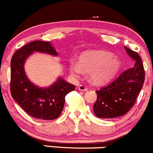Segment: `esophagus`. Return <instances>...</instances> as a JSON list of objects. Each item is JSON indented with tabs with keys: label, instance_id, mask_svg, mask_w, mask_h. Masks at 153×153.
Masks as SVG:
<instances>
[{
	"label": "esophagus",
	"instance_id": "34e87169",
	"mask_svg": "<svg viewBox=\"0 0 153 153\" xmlns=\"http://www.w3.org/2000/svg\"><path fill=\"white\" fill-rule=\"evenodd\" d=\"M78 88H79V91H87V88H86V86H84V85H79V86Z\"/></svg>",
	"mask_w": 153,
	"mask_h": 153
}]
</instances>
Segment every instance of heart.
Returning a JSON list of instances; mask_svg holds the SVG:
<instances>
[{
    "mask_svg": "<svg viewBox=\"0 0 153 153\" xmlns=\"http://www.w3.org/2000/svg\"><path fill=\"white\" fill-rule=\"evenodd\" d=\"M121 61L114 54L105 50H88L79 54L78 62H69L70 72L78 76L83 71L89 73L90 79L96 84H106L118 74Z\"/></svg>",
    "mask_w": 153,
    "mask_h": 153,
    "instance_id": "1",
    "label": "heart"
}]
</instances>
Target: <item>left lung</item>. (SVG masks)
I'll return each instance as SVG.
<instances>
[{
    "instance_id": "1",
    "label": "left lung",
    "mask_w": 153,
    "mask_h": 153,
    "mask_svg": "<svg viewBox=\"0 0 153 153\" xmlns=\"http://www.w3.org/2000/svg\"><path fill=\"white\" fill-rule=\"evenodd\" d=\"M125 50L135 64L123 71L108 85L96 91L97 99L94 112L100 118H113L123 116L135 104L145 81L142 59L137 52L125 46Z\"/></svg>"
}]
</instances>
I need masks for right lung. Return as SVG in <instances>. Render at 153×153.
Here are the masks:
<instances>
[{
	"mask_svg": "<svg viewBox=\"0 0 153 153\" xmlns=\"http://www.w3.org/2000/svg\"><path fill=\"white\" fill-rule=\"evenodd\" d=\"M34 52L56 56L58 52L50 42L34 41L15 52L11 59L10 92L13 99L28 115L37 119L54 120L60 116L68 93L75 86L62 76L48 87H39L27 78L25 71L26 60Z\"/></svg>",
	"mask_w": 153,
	"mask_h": 153,
	"instance_id": "right-lung-1",
	"label": "right lung"
}]
</instances>
